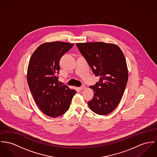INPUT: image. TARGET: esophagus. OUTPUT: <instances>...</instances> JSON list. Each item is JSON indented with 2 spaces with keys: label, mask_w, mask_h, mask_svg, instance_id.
Returning a JSON list of instances; mask_svg holds the SVG:
<instances>
[{
  "label": "esophagus",
  "mask_w": 157,
  "mask_h": 157,
  "mask_svg": "<svg viewBox=\"0 0 157 157\" xmlns=\"http://www.w3.org/2000/svg\"><path fill=\"white\" fill-rule=\"evenodd\" d=\"M79 88V90H84V89L86 88V86H85V85H82V86H80Z\"/></svg>",
  "instance_id": "esophagus-1"
}]
</instances>
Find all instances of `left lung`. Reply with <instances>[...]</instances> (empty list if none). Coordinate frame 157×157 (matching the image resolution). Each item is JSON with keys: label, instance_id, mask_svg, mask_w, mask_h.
Wrapping results in <instances>:
<instances>
[{"label": "left lung", "instance_id": "1", "mask_svg": "<svg viewBox=\"0 0 157 157\" xmlns=\"http://www.w3.org/2000/svg\"><path fill=\"white\" fill-rule=\"evenodd\" d=\"M76 45L96 76L100 79L90 86L94 92L88 102L90 109L104 115L117 107L128 81V69L125 56L118 46L101 42L78 43Z\"/></svg>", "mask_w": 157, "mask_h": 157}]
</instances>
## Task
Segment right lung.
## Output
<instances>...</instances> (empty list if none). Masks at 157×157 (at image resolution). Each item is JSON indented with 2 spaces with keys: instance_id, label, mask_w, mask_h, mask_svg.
<instances>
[{
  "instance_id": "1",
  "label": "right lung",
  "mask_w": 157,
  "mask_h": 157,
  "mask_svg": "<svg viewBox=\"0 0 157 157\" xmlns=\"http://www.w3.org/2000/svg\"><path fill=\"white\" fill-rule=\"evenodd\" d=\"M73 46L64 42L39 45L29 61L27 80L37 106L46 115L57 117L69 108L76 91L59 84L57 75L61 57Z\"/></svg>"
}]
</instances>
